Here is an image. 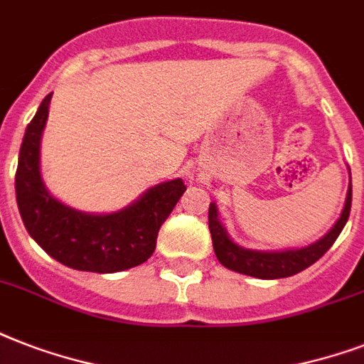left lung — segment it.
I'll list each match as a JSON object with an SVG mask.
<instances>
[{"label": "left lung", "instance_id": "1", "mask_svg": "<svg viewBox=\"0 0 364 364\" xmlns=\"http://www.w3.org/2000/svg\"><path fill=\"white\" fill-rule=\"evenodd\" d=\"M351 210V179L350 188H348V196H346V205L342 210V215L336 221L328 234H325L319 242L311 243L308 247L294 249V251H251V249H243L228 238L227 230L217 219V208L215 204H210L208 211V223H210L211 240H213V249L219 262L227 266L230 270L245 274V276L259 277V279H277V277H289L306 270L316 260H319L323 255L327 253L331 245L336 242V238L342 232V228L348 223Z\"/></svg>", "mask_w": 364, "mask_h": 364}]
</instances>
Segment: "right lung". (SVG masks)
Masks as SVG:
<instances>
[{"instance_id": "1", "label": "right lung", "mask_w": 364, "mask_h": 364, "mask_svg": "<svg viewBox=\"0 0 364 364\" xmlns=\"http://www.w3.org/2000/svg\"><path fill=\"white\" fill-rule=\"evenodd\" d=\"M50 98L53 94L43 100L26 128L14 176L16 204L26 230L53 259L75 270L113 274L141 264L153 255L162 223L187 191L185 183H160L109 215L82 213L53 198L39 171V145Z\"/></svg>"}]
</instances>
